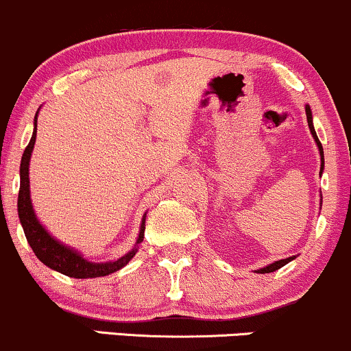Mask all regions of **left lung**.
<instances>
[{"instance_id": "8db88e82", "label": "left lung", "mask_w": 351, "mask_h": 351, "mask_svg": "<svg viewBox=\"0 0 351 351\" xmlns=\"http://www.w3.org/2000/svg\"><path fill=\"white\" fill-rule=\"evenodd\" d=\"M305 112H306V121H308V128H310V132H312V136H313L315 143H317V145H318V151H320V157H322V167H320V174H322V172H324V164H325V160H324V147H322V143H320V141H318V137H317V132H315V128H313V119H312V111H310V106H305ZM293 258H295V257L282 258V261H277V262L270 263V265H267V267H263V269L257 270V274H270V271H275V270L282 269L283 265H287V263H289V262H292Z\"/></svg>"}]
</instances>
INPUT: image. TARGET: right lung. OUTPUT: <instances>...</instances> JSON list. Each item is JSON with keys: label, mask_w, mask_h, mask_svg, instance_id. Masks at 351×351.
Listing matches in <instances>:
<instances>
[{"label": "right lung", "mask_w": 351, "mask_h": 351, "mask_svg": "<svg viewBox=\"0 0 351 351\" xmlns=\"http://www.w3.org/2000/svg\"><path fill=\"white\" fill-rule=\"evenodd\" d=\"M36 123H38V112L34 116V131L31 136L29 144L26 145L25 152L21 157V167H19V194H18V215L19 222H21L23 230H25L27 243L33 249L34 255L45 263L49 269L59 271L62 275H68L73 278H96L104 277V275L114 274L124 265H128L129 261L136 255L137 247H134L131 252L123 255L121 258L112 262L106 263H96L86 261L80 252L69 249L68 245H62L59 240H56L53 235L46 230L45 227L39 223L36 219V214L33 210V204H31L29 197V159L31 152H33L34 143H36ZM145 219H143L141 223L139 237H137V243L143 242L144 230H145Z\"/></svg>", "instance_id": "right-lung-1"}]
</instances>
